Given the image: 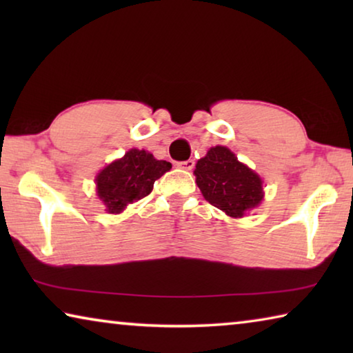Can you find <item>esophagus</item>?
I'll use <instances>...</instances> for the list:
<instances>
[{"label":"esophagus","mask_w":353,"mask_h":353,"mask_svg":"<svg viewBox=\"0 0 353 353\" xmlns=\"http://www.w3.org/2000/svg\"><path fill=\"white\" fill-rule=\"evenodd\" d=\"M177 166L181 170H185V171H191L194 168V160H191V159H188V160H185V162H179L177 163Z\"/></svg>","instance_id":"esophagus-1"}]
</instances>
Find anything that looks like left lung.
<instances>
[{
    "mask_svg": "<svg viewBox=\"0 0 353 353\" xmlns=\"http://www.w3.org/2000/svg\"><path fill=\"white\" fill-rule=\"evenodd\" d=\"M196 183L205 201L232 218H243L263 199V181L225 146L210 148L196 163Z\"/></svg>",
    "mask_w": 353,
    "mask_h": 353,
    "instance_id": "obj_1",
    "label": "left lung"
}]
</instances>
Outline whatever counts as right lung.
Listing matches in <instances>:
<instances>
[{
  "mask_svg": "<svg viewBox=\"0 0 353 353\" xmlns=\"http://www.w3.org/2000/svg\"><path fill=\"white\" fill-rule=\"evenodd\" d=\"M170 170V162L157 160L145 149H129L124 157L98 172L94 179L98 198L107 213L118 214L151 193L154 182Z\"/></svg>",
  "mask_w": 353,
  "mask_h": 353,
  "instance_id": "right-lung-1",
  "label": "right lung"
}]
</instances>
